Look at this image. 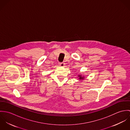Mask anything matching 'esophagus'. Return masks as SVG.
<instances>
[{"label": "esophagus", "instance_id": "esophagus-1", "mask_svg": "<svg viewBox=\"0 0 130 130\" xmlns=\"http://www.w3.org/2000/svg\"><path fill=\"white\" fill-rule=\"evenodd\" d=\"M59 65L61 67H64L65 65V63L64 62H59Z\"/></svg>", "mask_w": 130, "mask_h": 130}]
</instances>
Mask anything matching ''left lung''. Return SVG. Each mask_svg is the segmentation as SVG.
<instances>
[{"label": "left lung", "mask_w": 130, "mask_h": 130, "mask_svg": "<svg viewBox=\"0 0 130 130\" xmlns=\"http://www.w3.org/2000/svg\"><path fill=\"white\" fill-rule=\"evenodd\" d=\"M78 76H79V79H84V77H82V76H81V75H79Z\"/></svg>", "instance_id": "obj_1"}]
</instances>
